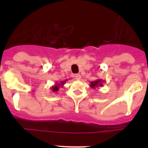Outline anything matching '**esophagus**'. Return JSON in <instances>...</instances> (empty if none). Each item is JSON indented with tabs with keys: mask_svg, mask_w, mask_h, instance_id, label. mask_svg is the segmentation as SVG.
Wrapping results in <instances>:
<instances>
[{
	"mask_svg": "<svg viewBox=\"0 0 148 148\" xmlns=\"http://www.w3.org/2000/svg\"><path fill=\"white\" fill-rule=\"evenodd\" d=\"M74 77H75V78L76 79V80H80V79H81V75H80V74H75V75H74Z\"/></svg>",
	"mask_w": 148,
	"mask_h": 148,
	"instance_id": "34e87169",
	"label": "esophagus"
}]
</instances>
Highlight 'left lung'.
Here are the masks:
<instances>
[{"label": "left lung", "instance_id": "8db88e82", "mask_svg": "<svg viewBox=\"0 0 148 148\" xmlns=\"http://www.w3.org/2000/svg\"><path fill=\"white\" fill-rule=\"evenodd\" d=\"M103 82H104V81H103L102 79H97V80L90 82V86L92 89H95L96 87H102Z\"/></svg>", "mask_w": 148, "mask_h": 148}]
</instances>
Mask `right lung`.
<instances>
[{
	"instance_id": "add662e5",
	"label": "right lung",
	"mask_w": 148,
	"mask_h": 148,
	"mask_svg": "<svg viewBox=\"0 0 148 148\" xmlns=\"http://www.w3.org/2000/svg\"><path fill=\"white\" fill-rule=\"evenodd\" d=\"M66 81L67 80L66 79V80L61 81V82H56V84H55L54 85H53L52 87H50V90L54 92H58L60 87H63V86L64 85V84L66 83Z\"/></svg>"
}]
</instances>
